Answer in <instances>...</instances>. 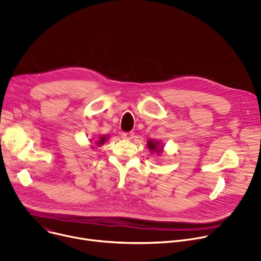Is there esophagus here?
I'll return each instance as SVG.
<instances>
[{
	"label": "esophagus",
	"instance_id": "34e87169",
	"mask_svg": "<svg viewBox=\"0 0 261 261\" xmlns=\"http://www.w3.org/2000/svg\"><path fill=\"white\" fill-rule=\"evenodd\" d=\"M122 137L125 139H132L134 137V132H123Z\"/></svg>",
	"mask_w": 261,
	"mask_h": 261
}]
</instances>
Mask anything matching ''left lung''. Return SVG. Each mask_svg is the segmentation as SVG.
Returning <instances> with one entry per match:
<instances>
[{
  "label": "left lung",
  "mask_w": 261,
  "mask_h": 261,
  "mask_svg": "<svg viewBox=\"0 0 261 261\" xmlns=\"http://www.w3.org/2000/svg\"><path fill=\"white\" fill-rule=\"evenodd\" d=\"M147 147L150 148L151 152H156L157 154H160L163 151V147L161 146V143L158 141H154L153 139L147 140Z\"/></svg>",
  "instance_id": "obj_1"
}]
</instances>
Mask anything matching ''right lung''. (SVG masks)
<instances>
[{"label":"right lung","mask_w":261,"mask_h":261,"mask_svg":"<svg viewBox=\"0 0 261 261\" xmlns=\"http://www.w3.org/2000/svg\"><path fill=\"white\" fill-rule=\"evenodd\" d=\"M107 138H108V136H105V135L100 136V138H99V140H97L96 144H97V145H102V144L107 140Z\"/></svg>","instance_id":"right-lung-1"}]
</instances>
